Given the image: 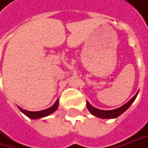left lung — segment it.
Here are the masks:
<instances>
[{
	"instance_id": "obj_1",
	"label": "left lung",
	"mask_w": 148,
	"mask_h": 148,
	"mask_svg": "<svg viewBox=\"0 0 148 148\" xmlns=\"http://www.w3.org/2000/svg\"><path fill=\"white\" fill-rule=\"evenodd\" d=\"M137 95H138V93L135 95L133 98H131L126 104H125L124 106H120L119 108L115 110H103L97 109V108L93 107L92 106H91L88 101H87V107H88V110L91 112V114L95 115V116H97V117H99V118H101V119H113V118L118 117L122 113H124L125 110L130 107V105L133 103V101L137 97Z\"/></svg>"
}]
</instances>
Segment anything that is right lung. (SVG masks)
<instances>
[{
  "mask_svg": "<svg viewBox=\"0 0 148 148\" xmlns=\"http://www.w3.org/2000/svg\"><path fill=\"white\" fill-rule=\"evenodd\" d=\"M58 105L59 101L57 100L52 106H51L48 109L40 110V111H28V110H24L21 109L19 106H18V107L24 115H27L29 118H31V119H38V118H42V117H45V116H47L50 114L53 113L54 111H56L58 108Z\"/></svg>",
  "mask_w": 148,
  "mask_h": 148,
  "instance_id": "right-lung-1",
  "label": "right lung"
}]
</instances>
